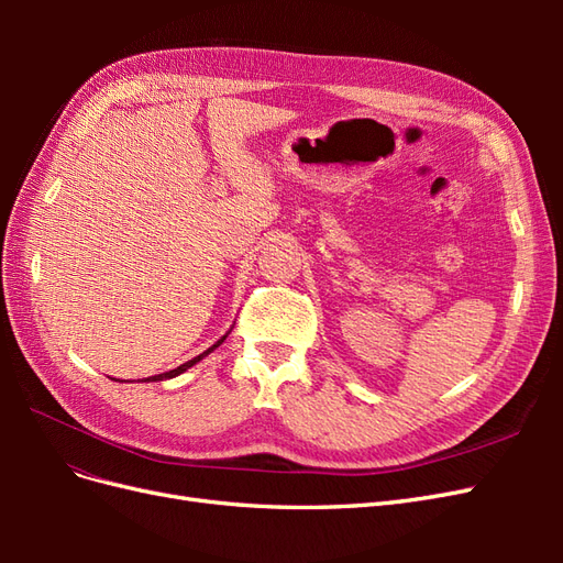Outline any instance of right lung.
Here are the masks:
<instances>
[{"instance_id":"right-lung-1","label":"right lung","mask_w":563,"mask_h":563,"mask_svg":"<svg viewBox=\"0 0 563 563\" xmlns=\"http://www.w3.org/2000/svg\"><path fill=\"white\" fill-rule=\"evenodd\" d=\"M230 333V331H228ZM228 333L223 335V338H220V340H216V343L209 347V350H203L199 356H195V360H190V362H185V364H180L178 368H172V371H166V373H159V376H152V378H147L150 383H155V380H168V378H176V376H180V373H185L187 368H192L197 362H201L203 360V356H207V354H211L218 345H223L225 343V338H228ZM147 380H143V383H147Z\"/></svg>"}]
</instances>
